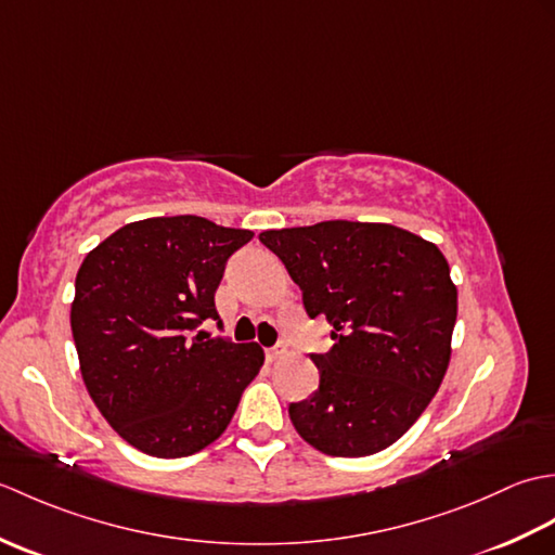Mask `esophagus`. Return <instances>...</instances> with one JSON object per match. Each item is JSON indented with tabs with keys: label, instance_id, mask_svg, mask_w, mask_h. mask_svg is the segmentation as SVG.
I'll return each instance as SVG.
<instances>
[{
	"label": "esophagus",
	"instance_id": "esophagus-1",
	"mask_svg": "<svg viewBox=\"0 0 555 555\" xmlns=\"http://www.w3.org/2000/svg\"><path fill=\"white\" fill-rule=\"evenodd\" d=\"M286 352H288L286 346H276V348H269V350H267V358H269V360H279V358H284Z\"/></svg>",
	"mask_w": 555,
	"mask_h": 555
}]
</instances>
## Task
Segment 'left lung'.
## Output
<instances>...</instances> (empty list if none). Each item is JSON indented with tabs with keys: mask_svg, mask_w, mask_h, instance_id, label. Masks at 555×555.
Returning a JSON list of instances; mask_svg holds the SVG:
<instances>
[{
	"mask_svg": "<svg viewBox=\"0 0 555 555\" xmlns=\"http://www.w3.org/2000/svg\"><path fill=\"white\" fill-rule=\"evenodd\" d=\"M259 241L336 340L310 356L320 388L291 403L293 427L326 455L384 451L427 410L451 362L457 288L443 253L391 223L340 219L264 231Z\"/></svg>",
	"mask_w": 555,
	"mask_h": 555,
	"instance_id": "1",
	"label": "left lung"
}]
</instances>
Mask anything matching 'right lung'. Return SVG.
Returning a JSON list of instances; mask_svg holds the SVG:
<instances>
[{"instance_id": "1", "label": "right lung", "mask_w": 555, "mask_h": 555, "mask_svg": "<svg viewBox=\"0 0 555 555\" xmlns=\"http://www.w3.org/2000/svg\"><path fill=\"white\" fill-rule=\"evenodd\" d=\"M253 235L205 217H152L126 223L82 259L70 302L82 384L138 451H203L227 431L264 364L257 344L195 332L219 320L223 267Z\"/></svg>"}]
</instances>
